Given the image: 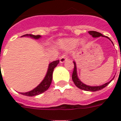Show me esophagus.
<instances>
[{
    "label": "esophagus",
    "mask_w": 121,
    "mask_h": 121,
    "mask_svg": "<svg viewBox=\"0 0 121 121\" xmlns=\"http://www.w3.org/2000/svg\"><path fill=\"white\" fill-rule=\"evenodd\" d=\"M67 60H68V58H67V57H66V55H62V56H61V57L60 58V62L61 63H64L65 61H66Z\"/></svg>",
    "instance_id": "1"
}]
</instances>
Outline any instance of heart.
Wrapping results in <instances>:
<instances>
[{
  "label": "heart",
  "mask_w": 121,
  "mask_h": 121,
  "mask_svg": "<svg viewBox=\"0 0 121 121\" xmlns=\"http://www.w3.org/2000/svg\"><path fill=\"white\" fill-rule=\"evenodd\" d=\"M79 40L78 39H66L63 42V44L65 46V47L66 48H73L75 46L77 45L78 43Z\"/></svg>",
  "instance_id": "b5f03b06"
}]
</instances>
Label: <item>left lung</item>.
Returning <instances> with one entry per match:
<instances>
[{"mask_svg": "<svg viewBox=\"0 0 121 121\" xmlns=\"http://www.w3.org/2000/svg\"><path fill=\"white\" fill-rule=\"evenodd\" d=\"M88 33H89V35H91L93 38H98V37H100V36L105 37V38H106V36H104V35H102L101 33H99V32H97V31H88ZM73 62L74 63V69H73V74H72V80H73V81L75 85L76 86H77L78 88H79L80 89L85 90V91L96 92V91H98V90H102V88L105 87V86H107V85H109V83L111 82V81L114 78H114H113L111 80H110L107 83H104V84L102 85H99V86H89V85H87L83 83L82 82H81L80 80L78 78V75H77V65H76V63L75 61H73Z\"/></svg>", "mask_w": 121, "mask_h": 121, "instance_id": "1", "label": "left lung"}]
</instances>
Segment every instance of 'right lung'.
<instances>
[{"label": "right lung", "instance_id": "right-lung-1", "mask_svg": "<svg viewBox=\"0 0 121 121\" xmlns=\"http://www.w3.org/2000/svg\"><path fill=\"white\" fill-rule=\"evenodd\" d=\"M21 37H30L31 38L35 39H38L41 38V36L40 35H25L24 36H22ZM60 62L59 60L54 61L53 62L50 63L48 66V68L47 73L46 74L45 77L44 78V79L38 85V86L35 88L33 90L29 91V92H25V93H22L21 92V94L24 95L29 96V97H33V96H36L38 95L43 93L45 91L49 88V86L51 83V81H52V78H53V73L54 68L58 65V64Z\"/></svg>", "mask_w": 121, "mask_h": 121}]
</instances>
